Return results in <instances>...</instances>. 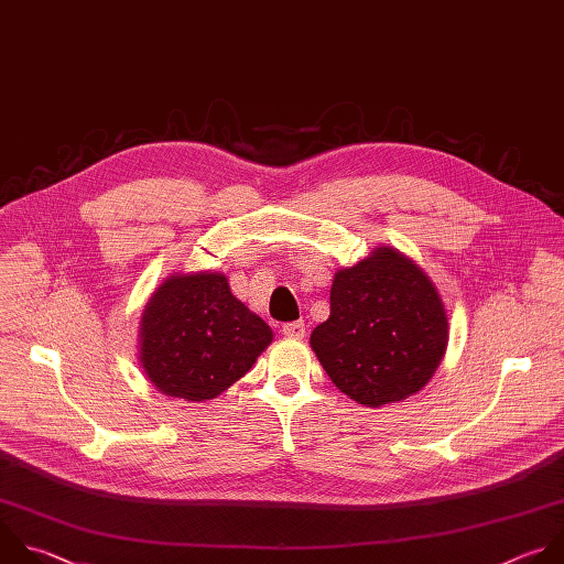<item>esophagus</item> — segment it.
<instances>
[{
	"mask_svg": "<svg viewBox=\"0 0 564 564\" xmlns=\"http://www.w3.org/2000/svg\"><path fill=\"white\" fill-rule=\"evenodd\" d=\"M305 329H307V327H305L303 321H294V323H285L281 332H283L288 338H303V336H305Z\"/></svg>",
	"mask_w": 564,
	"mask_h": 564,
	"instance_id": "esophagus-1",
	"label": "esophagus"
}]
</instances>
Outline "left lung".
<instances>
[{
  "mask_svg": "<svg viewBox=\"0 0 564 564\" xmlns=\"http://www.w3.org/2000/svg\"><path fill=\"white\" fill-rule=\"evenodd\" d=\"M449 340L445 303L408 254L379 246L334 274L329 318L312 351L332 383L365 408L401 403L436 373Z\"/></svg>",
  "mask_w": 564,
  "mask_h": 564,
  "instance_id": "1",
  "label": "left lung"
}]
</instances>
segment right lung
I'll return each instance as SVG.
<instances>
[{"instance_id":"obj_1","label":"right lung","mask_w":564,"mask_h":564,"mask_svg":"<svg viewBox=\"0 0 564 564\" xmlns=\"http://www.w3.org/2000/svg\"><path fill=\"white\" fill-rule=\"evenodd\" d=\"M272 327L241 303L221 272L167 276L139 323V365L165 397L217 399L272 343Z\"/></svg>"}]
</instances>
